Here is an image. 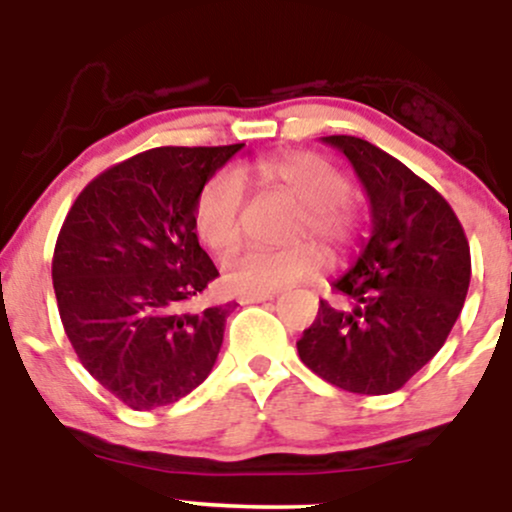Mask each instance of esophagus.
<instances>
[{
	"label": "esophagus",
	"instance_id": "1",
	"mask_svg": "<svg viewBox=\"0 0 512 512\" xmlns=\"http://www.w3.org/2000/svg\"><path fill=\"white\" fill-rule=\"evenodd\" d=\"M269 298H274V293H240L238 303H240V305L262 303V301H269Z\"/></svg>",
	"mask_w": 512,
	"mask_h": 512
}]
</instances>
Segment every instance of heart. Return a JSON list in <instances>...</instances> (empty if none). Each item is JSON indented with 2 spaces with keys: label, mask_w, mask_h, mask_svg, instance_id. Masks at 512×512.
<instances>
[{
  "label": "heart",
  "mask_w": 512,
  "mask_h": 512,
  "mask_svg": "<svg viewBox=\"0 0 512 512\" xmlns=\"http://www.w3.org/2000/svg\"><path fill=\"white\" fill-rule=\"evenodd\" d=\"M264 182L284 190L301 204L291 238L310 236L330 255L354 243L358 214L349 182L334 163L310 151L286 154L257 163ZM248 170H219L199 187L192 207L195 231L219 255L236 250L243 236V178ZM322 267V252L310 243L284 250H245L223 264V281L236 293H272L313 276Z\"/></svg>",
  "instance_id": "heart-1"
}]
</instances>
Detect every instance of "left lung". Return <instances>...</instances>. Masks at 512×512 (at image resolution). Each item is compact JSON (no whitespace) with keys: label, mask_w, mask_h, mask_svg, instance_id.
Returning a JSON list of instances; mask_svg holds the SVG:
<instances>
[{"label":"left lung","mask_w":512,"mask_h":512,"mask_svg":"<svg viewBox=\"0 0 512 512\" xmlns=\"http://www.w3.org/2000/svg\"><path fill=\"white\" fill-rule=\"evenodd\" d=\"M354 166L373 231L334 281L351 308L320 301L298 339L301 361L356 395H390L438 354L467 298L472 257L460 219L440 192L375 144L322 137Z\"/></svg>","instance_id":"8db88e82"}]
</instances>
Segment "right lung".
<instances>
[{"mask_svg":"<svg viewBox=\"0 0 512 512\" xmlns=\"http://www.w3.org/2000/svg\"><path fill=\"white\" fill-rule=\"evenodd\" d=\"M243 146H158L115 163L62 223L52 286L64 332L81 366L129 409L168 407L214 368L233 303L185 310L219 276L192 207Z\"/></svg>","mask_w":512,"mask_h":512,"instance_id":"obj_1","label":"right lung"}]
</instances>
